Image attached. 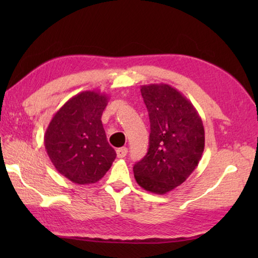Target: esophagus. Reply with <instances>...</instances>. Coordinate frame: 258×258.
I'll use <instances>...</instances> for the list:
<instances>
[{
	"mask_svg": "<svg viewBox=\"0 0 258 258\" xmlns=\"http://www.w3.org/2000/svg\"><path fill=\"white\" fill-rule=\"evenodd\" d=\"M116 152L118 158H124V157L127 155V148H119V149H117Z\"/></svg>",
	"mask_w": 258,
	"mask_h": 258,
	"instance_id": "1",
	"label": "esophagus"
}]
</instances>
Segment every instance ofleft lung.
Instances as JSON below:
<instances>
[{
  "mask_svg": "<svg viewBox=\"0 0 258 258\" xmlns=\"http://www.w3.org/2000/svg\"><path fill=\"white\" fill-rule=\"evenodd\" d=\"M149 112V149L134 165L138 184L156 195L181 185L195 171L205 149L202 117L189 100L168 84L141 86Z\"/></svg>",
  "mask_w": 258,
  "mask_h": 258,
  "instance_id": "1",
  "label": "left lung"
}]
</instances>
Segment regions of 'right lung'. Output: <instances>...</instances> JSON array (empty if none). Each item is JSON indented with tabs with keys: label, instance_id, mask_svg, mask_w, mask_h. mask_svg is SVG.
Wrapping results in <instances>:
<instances>
[{
	"label": "right lung",
	"instance_id": "right-lung-1",
	"mask_svg": "<svg viewBox=\"0 0 258 258\" xmlns=\"http://www.w3.org/2000/svg\"><path fill=\"white\" fill-rule=\"evenodd\" d=\"M108 100L99 91L74 95L54 113L45 131L47 156L56 171L75 184L101 180L116 158L101 121Z\"/></svg>",
	"mask_w": 258,
	"mask_h": 258
}]
</instances>
